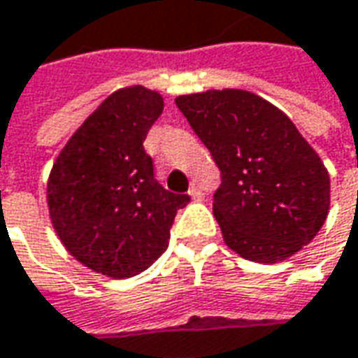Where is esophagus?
<instances>
[{"label":"esophagus","mask_w":358,"mask_h":358,"mask_svg":"<svg viewBox=\"0 0 358 358\" xmlns=\"http://www.w3.org/2000/svg\"><path fill=\"white\" fill-rule=\"evenodd\" d=\"M189 196H192L194 199H203L206 194H203V189H201V186H199L198 182H194V184H192V188H189Z\"/></svg>","instance_id":"obj_1"}]
</instances>
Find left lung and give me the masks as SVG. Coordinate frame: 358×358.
Here are the masks:
<instances>
[{"label":"left lung","mask_w":358,"mask_h":358,"mask_svg":"<svg viewBox=\"0 0 358 358\" xmlns=\"http://www.w3.org/2000/svg\"><path fill=\"white\" fill-rule=\"evenodd\" d=\"M221 172L213 215L243 259L278 262L308 245L329 210V174L290 119L245 90L176 97Z\"/></svg>","instance_id":"1"}]
</instances>
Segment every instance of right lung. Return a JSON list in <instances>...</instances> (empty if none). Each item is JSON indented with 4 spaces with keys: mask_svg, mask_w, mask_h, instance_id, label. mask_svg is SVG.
<instances>
[{
    "mask_svg": "<svg viewBox=\"0 0 358 358\" xmlns=\"http://www.w3.org/2000/svg\"><path fill=\"white\" fill-rule=\"evenodd\" d=\"M162 108L160 94L143 86L111 94L68 141L48 178L46 201L62 245L109 278L147 271L189 201L155 178L143 147Z\"/></svg>",
    "mask_w": 358,
    "mask_h": 358,
    "instance_id": "1",
    "label": "right lung"
}]
</instances>
